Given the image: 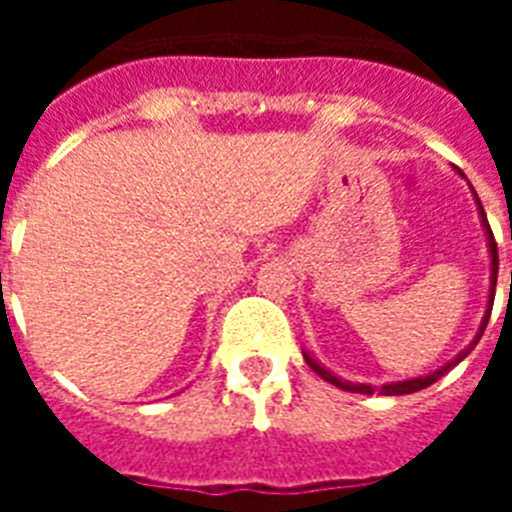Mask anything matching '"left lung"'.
I'll use <instances>...</instances> for the list:
<instances>
[{"mask_svg": "<svg viewBox=\"0 0 512 512\" xmlns=\"http://www.w3.org/2000/svg\"><path fill=\"white\" fill-rule=\"evenodd\" d=\"M478 207H481V201H478ZM481 217H484V228H486V233H489V252H492V295H489V305H494V287H497V268H500V255H497V241H494V233H492V228H489V220H486L484 207H481ZM489 316H492V311H486L484 324H481V332H478V337H476V340H473V342H470V348H468V350H462L460 356L454 358L452 364L441 366L438 372L428 374V377H414V380L390 382V385H382V388H372V385H356V382L340 380V377H335V374H332V372H327L324 366L316 364V361H313V358L308 356V353H303V356H305V361H308V366H311L313 372L319 374L321 380L332 382V385H337V388H340V390H348V393H366V396H372V393H382V396H406V393H417V390L428 388V385H433V382H436V380H441V377H444V374L449 372L452 366L460 364L462 358L468 356L470 350L476 348V342L481 340V335H484L486 324H489Z\"/></svg>", "mask_w": 512, "mask_h": 512, "instance_id": "left-lung-1", "label": "left lung"}]
</instances>
